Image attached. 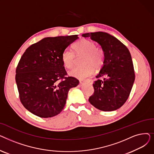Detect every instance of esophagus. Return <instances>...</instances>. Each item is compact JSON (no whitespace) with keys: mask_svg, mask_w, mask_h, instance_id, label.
Listing matches in <instances>:
<instances>
[{"mask_svg":"<svg viewBox=\"0 0 154 154\" xmlns=\"http://www.w3.org/2000/svg\"><path fill=\"white\" fill-rule=\"evenodd\" d=\"M82 81H83L84 82H87V83L89 84H93V80H91V79H87V80H82Z\"/></svg>","mask_w":154,"mask_h":154,"instance_id":"esophagus-1","label":"esophagus"}]
</instances>
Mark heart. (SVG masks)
Here are the masks:
<instances>
[{"label":"heart","mask_w":154,"mask_h":154,"mask_svg":"<svg viewBox=\"0 0 154 154\" xmlns=\"http://www.w3.org/2000/svg\"><path fill=\"white\" fill-rule=\"evenodd\" d=\"M77 55L84 54L82 66L77 67L69 72V74L77 79H82L92 75L95 68L99 69L104 61V52L100 48L97 47L92 40L82 39L74 46ZM75 54L71 50L66 49L62 54V60L63 66L67 69H71L74 65Z\"/></svg>","instance_id":"obj_1"}]
</instances>
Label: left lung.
<instances>
[{"label":"left lung","instance_id":"left-lung-1","mask_svg":"<svg viewBox=\"0 0 154 154\" xmlns=\"http://www.w3.org/2000/svg\"><path fill=\"white\" fill-rule=\"evenodd\" d=\"M97 42L104 52V61L94 82V94L89 102L102 111H114L127 100L135 80L131 55L127 47L115 37L103 32L82 34Z\"/></svg>","mask_w":154,"mask_h":154}]
</instances>
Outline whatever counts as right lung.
I'll use <instances>...</instances> for the list:
<instances>
[{
    "label": "right lung",
    "mask_w": 154,
    "mask_h": 154,
    "mask_svg": "<svg viewBox=\"0 0 154 154\" xmlns=\"http://www.w3.org/2000/svg\"><path fill=\"white\" fill-rule=\"evenodd\" d=\"M77 35L45 37L28 47L16 69L15 81L20 100L27 110L38 117L48 118L60 114L70 88L79 80L65 77L62 60L66 48Z\"/></svg>",
    "instance_id": "obj_1"
}]
</instances>
